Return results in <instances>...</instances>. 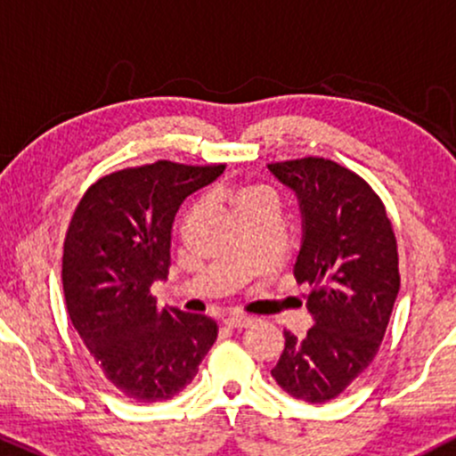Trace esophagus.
I'll list each match as a JSON object with an SVG mask.
<instances>
[{
	"mask_svg": "<svg viewBox=\"0 0 456 456\" xmlns=\"http://www.w3.org/2000/svg\"><path fill=\"white\" fill-rule=\"evenodd\" d=\"M255 319L253 317H246V315H229L224 319V326L233 328V330H244L248 326H253Z\"/></svg>",
	"mask_w": 456,
	"mask_h": 456,
	"instance_id": "34e87169",
	"label": "esophagus"
}]
</instances>
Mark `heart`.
Returning <instances> with one entry per match:
<instances>
[{
	"label": "heart",
	"mask_w": 456,
	"mask_h": 456,
	"mask_svg": "<svg viewBox=\"0 0 456 456\" xmlns=\"http://www.w3.org/2000/svg\"><path fill=\"white\" fill-rule=\"evenodd\" d=\"M264 199H272L268 191L257 186H242V188H235L232 192V203H233V210L238 212L240 208L250 206L255 201H264Z\"/></svg>",
	"instance_id": "b5f03b06"
}]
</instances>
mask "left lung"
Masks as SVG:
<instances>
[{"instance_id":"8db88e82","label":"left lung","mask_w":456,"mask_h":456,"mask_svg":"<svg viewBox=\"0 0 456 456\" xmlns=\"http://www.w3.org/2000/svg\"><path fill=\"white\" fill-rule=\"evenodd\" d=\"M270 174L297 195L302 248L296 281L311 289L315 326L306 337L285 332L272 378L306 403L337 399L379 352L401 287L392 223L378 192L338 162H270Z\"/></svg>"}]
</instances>
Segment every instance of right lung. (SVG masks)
<instances>
[{
  "label": "right lung",
  "mask_w": 456,
  "mask_h": 456,
  "mask_svg": "<svg viewBox=\"0 0 456 456\" xmlns=\"http://www.w3.org/2000/svg\"><path fill=\"white\" fill-rule=\"evenodd\" d=\"M223 171L171 160L113 171L87 188L68 224V315L101 373L130 401H169L216 341L214 319L159 308L151 282L169 274L177 208Z\"/></svg>",
  "instance_id": "right-lung-1"
}]
</instances>
